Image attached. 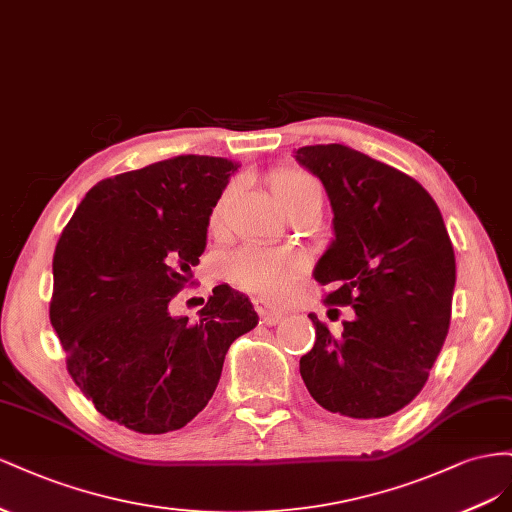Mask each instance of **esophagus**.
Wrapping results in <instances>:
<instances>
[{
    "mask_svg": "<svg viewBox=\"0 0 512 512\" xmlns=\"http://www.w3.org/2000/svg\"><path fill=\"white\" fill-rule=\"evenodd\" d=\"M255 309L259 313L261 321H264V324H268V326L279 324V319L285 315L283 309H279V306H274V304H270L266 300H255Z\"/></svg>",
    "mask_w": 512,
    "mask_h": 512,
    "instance_id": "esophagus-1",
    "label": "esophagus"
}]
</instances>
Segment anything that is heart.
I'll return each mask as SVG.
<instances>
[{"mask_svg":"<svg viewBox=\"0 0 512 512\" xmlns=\"http://www.w3.org/2000/svg\"><path fill=\"white\" fill-rule=\"evenodd\" d=\"M268 182L272 195L281 203L283 210L296 197H300L306 188L315 186L309 175L298 169H276L274 173H270ZM225 201L227 193L216 203V208L212 212V229L221 227ZM225 272L240 289L251 291V294L257 296L274 298L281 296L283 291L294 283L298 274V259L283 251H268V248L261 246H244L227 259Z\"/></svg>","mask_w":512,"mask_h":512,"instance_id":"heart-1","label":"heart"}]
</instances>
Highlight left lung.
Wrapping results in <instances>:
<instances>
[{
    "mask_svg": "<svg viewBox=\"0 0 512 512\" xmlns=\"http://www.w3.org/2000/svg\"><path fill=\"white\" fill-rule=\"evenodd\" d=\"M298 165L326 188L334 238L313 276L328 304L352 306L334 337L315 313L300 358L311 397L332 414L384 418L427 384L450 324L455 251L433 197L410 175L343 143L304 145Z\"/></svg>",
    "mask_w": 512,
    "mask_h": 512,
    "instance_id": "left-lung-1",
    "label": "left lung"
}]
</instances>
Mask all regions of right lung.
<instances>
[{"label":"right lung","mask_w":512,"mask_h":512,"mask_svg":"<svg viewBox=\"0 0 512 512\" xmlns=\"http://www.w3.org/2000/svg\"><path fill=\"white\" fill-rule=\"evenodd\" d=\"M238 167L182 154L102 180L55 246L49 315L68 373L126 429L156 435L191 422L212 399L229 345L257 326L251 300L227 283L197 324L169 313Z\"/></svg>","instance_id":"obj_1"}]
</instances>
